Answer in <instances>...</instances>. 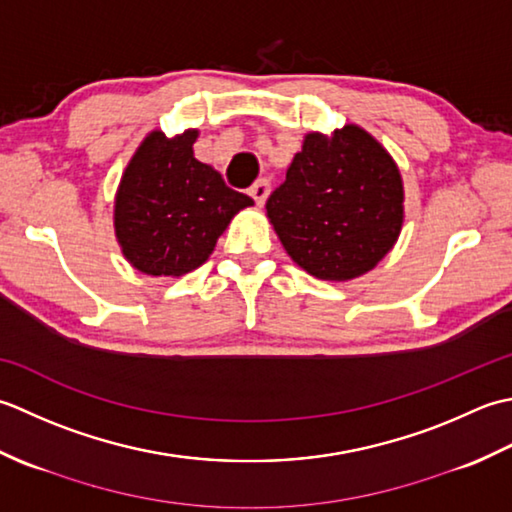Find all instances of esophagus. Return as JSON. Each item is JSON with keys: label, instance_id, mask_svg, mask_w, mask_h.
<instances>
[{"label": "esophagus", "instance_id": "obj_1", "mask_svg": "<svg viewBox=\"0 0 512 512\" xmlns=\"http://www.w3.org/2000/svg\"><path fill=\"white\" fill-rule=\"evenodd\" d=\"M269 190H271L269 181H267V179H258V181L252 185V187H249V196L254 198L256 205H263V203L267 201Z\"/></svg>", "mask_w": 512, "mask_h": 512}]
</instances>
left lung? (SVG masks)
Masks as SVG:
<instances>
[{"label": "left lung", "instance_id": "8db88e82", "mask_svg": "<svg viewBox=\"0 0 512 512\" xmlns=\"http://www.w3.org/2000/svg\"><path fill=\"white\" fill-rule=\"evenodd\" d=\"M402 201L387 150L358 125H344L331 139L307 134L265 207L294 263L322 280H349L398 241Z\"/></svg>", "mask_w": 512, "mask_h": 512}]
</instances>
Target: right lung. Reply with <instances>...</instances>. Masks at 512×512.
Wrapping results in <instances>:
<instances>
[{
    "label": "right lung",
    "instance_id": "right-lung-1",
    "mask_svg": "<svg viewBox=\"0 0 512 512\" xmlns=\"http://www.w3.org/2000/svg\"><path fill=\"white\" fill-rule=\"evenodd\" d=\"M196 130L168 139L152 132L119 185L114 229L123 256L143 274L183 276L210 258L236 212L254 205L194 159Z\"/></svg>",
    "mask_w": 512,
    "mask_h": 512
}]
</instances>
